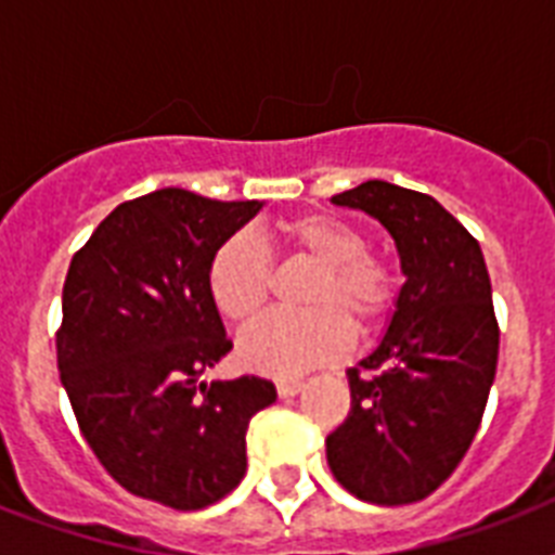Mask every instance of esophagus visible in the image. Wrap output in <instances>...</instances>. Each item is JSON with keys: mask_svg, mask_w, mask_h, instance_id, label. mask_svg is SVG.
<instances>
[{"mask_svg": "<svg viewBox=\"0 0 555 555\" xmlns=\"http://www.w3.org/2000/svg\"><path fill=\"white\" fill-rule=\"evenodd\" d=\"M302 386H305L302 379H279L276 391H279V397H294L302 391Z\"/></svg>", "mask_w": 555, "mask_h": 555, "instance_id": "esophagus-1", "label": "esophagus"}]
</instances>
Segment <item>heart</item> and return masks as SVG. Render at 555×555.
Segmentation results:
<instances>
[{"label":"heart","instance_id":"obj_1","mask_svg":"<svg viewBox=\"0 0 555 555\" xmlns=\"http://www.w3.org/2000/svg\"><path fill=\"white\" fill-rule=\"evenodd\" d=\"M287 250L320 264L308 291L313 311H268L238 337V360L270 377H294L343 360L354 343L346 317L363 328L377 325L391 305L386 264L365 253V238L346 221L302 216L279 227ZM270 253L253 230L218 244L207 264V291L227 320L244 322L268 299Z\"/></svg>","mask_w":555,"mask_h":555}]
</instances>
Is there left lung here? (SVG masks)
I'll return each instance as SVG.
<instances>
[{
    "mask_svg": "<svg viewBox=\"0 0 555 555\" xmlns=\"http://www.w3.org/2000/svg\"><path fill=\"white\" fill-rule=\"evenodd\" d=\"M331 201L386 227L405 282L377 348L346 371L351 412L325 455L357 499L412 504L455 473L481 426L499 363L490 273L481 244L431 195L365 181Z\"/></svg>",
    "mask_w": 555,
    "mask_h": 555,
    "instance_id": "1",
    "label": "left lung"
}]
</instances>
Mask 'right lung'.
<instances>
[{
  "instance_id": "add662e5",
  "label": "right lung",
  "mask_w": 555,
  "mask_h": 555,
  "mask_svg": "<svg viewBox=\"0 0 555 555\" xmlns=\"http://www.w3.org/2000/svg\"><path fill=\"white\" fill-rule=\"evenodd\" d=\"M261 207L150 192L112 209L68 264L60 379L91 452L132 495L201 509L244 478L247 426L276 386L204 379L233 348L207 264Z\"/></svg>"
}]
</instances>
